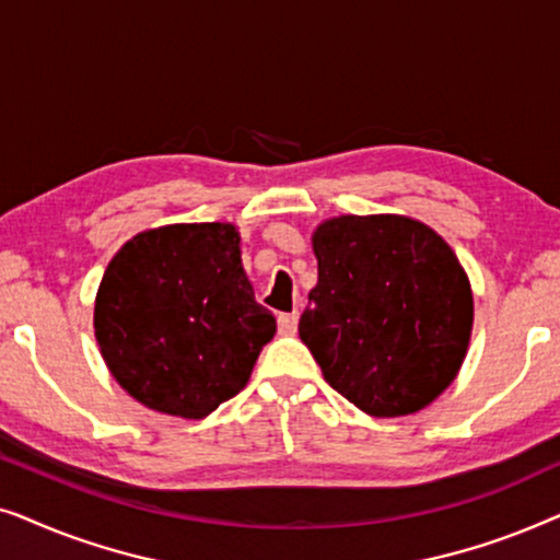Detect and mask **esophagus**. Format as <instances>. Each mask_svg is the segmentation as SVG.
Instances as JSON below:
<instances>
[{"label": "esophagus", "instance_id": "obj_1", "mask_svg": "<svg viewBox=\"0 0 560 560\" xmlns=\"http://www.w3.org/2000/svg\"><path fill=\"white\" fill-rule=\"evenodd\" d=\"M298 311H293V313H280L278 316V328H280V334H285V336H290V334H295L298 331Z\"/></svg>", "mask_w": 560, "mask_h": 560}]
</instances>
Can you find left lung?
<instances>
[{"label": "left lung", "mask_w": 560, "mask_h": 560, "mask_svg": "<svg viewBox=\"0 0 560 560\" xmlns=\"http://www.w3.org/2000/svg\"><path fill=\"white\" fill-rule=\"evenodd\" d=\"M318 282L298 334L336 393L374 418L423 410L462 370L474 298L454 249L397 213L313 232Z\"/></svg>", "instance_id": "8db88e82"}]
</instances>
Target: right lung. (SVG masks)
Wrapping results in <instances>:
<instances>
[{"mask_svg":"<svg viewBox=\"0 0 560 560\" xmlns=\"http://www.w3.org/2000/svg\"><path fill=\"white\" fill-rule=\"evenodd\" d=\"M275 316L255 301L232 224H171L106 267L94 334L112 377L144 408L206 418L249 382Z\"/></svg>","mask_w":560,"mask_h":560,"instance_id":"1","label":"right lung"}]
</instances>
